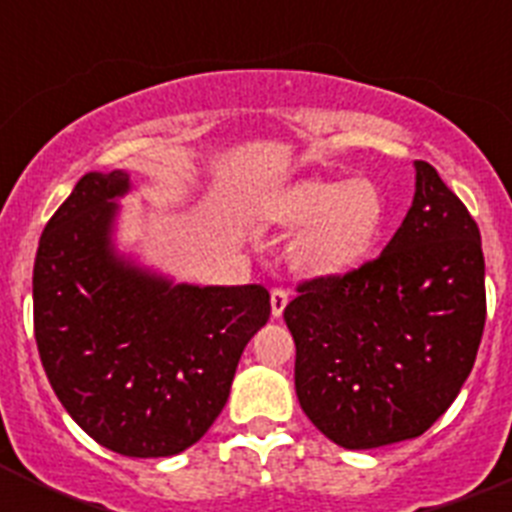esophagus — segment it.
<instances>
[{
  "label": "esophagus",
  "instance_id": "34e87169",
  "mask_svg": "<svg viewBox=\"0 0 512 512\" xmlns=\"http://www.w3.org/2000/svg\"><path fill=\"white\" fill-rule=\"evenodd\" d=\"M289 302V292L284 287H274L271 289V315L274 318H279L284 312V307H287Z\"/></svg>",
  "mask_w": 512,
  "mask_h": 512
}]
</instances>
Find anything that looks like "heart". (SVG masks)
I'll return each instance as SVG.
<instances>
[{
  "label": "heart",
  "mask_w": 512,
  "mask_h": 512,
  "mask_svg": "<svg viewBox=\"0 0 512 512\" xmlns=\"http://www.w3.org/2000/svg\"><path fill=\"white\" fill-rule=\"evenodd\" d=\"M279 217L305 225L297 264L315 274H341L369 256L382 230L384 200L372 182H302L284 194Z\"/></svg>",
  "instance_id": "heart-1"
}]
</instances>
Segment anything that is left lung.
<instances>
[{
    "instance_id": "left-lung-1",
    "label": "left lung",
    "mask_w": 512,
    "mask_h": 512,
    "mask_svg": "<svg viewBox=\"0 0 512 512\" xmlns=\"http://www.w3.org/2000/svg\"><path fill=\"white\" fill-rule=\"evenodd\" d=\"M284 307L307 418L343 449L423 436L472 372L487 318L474 217L415 161V197L377 259L297 284Z\"/></svg>"
}]
</instances>
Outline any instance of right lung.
<instances>
[{
    "label": "right lung",
    "instance_id": "1",
    "mask_svg": "<svg viewBox=\"0 0 512 512\" xmlns=\"http://www.w3.org/2000/svg\"><path fill=\"white\" fill-rule=\"evenodd\" d=\"M128 174L81 176L40 235L35 343L66 413L104 449L174 456L207 433L243 348L271 315L269 289L169 284L110 251Z\"/></svg>",
    "mask_w": 512,
    "mask_h": 512
}]
</instances>
